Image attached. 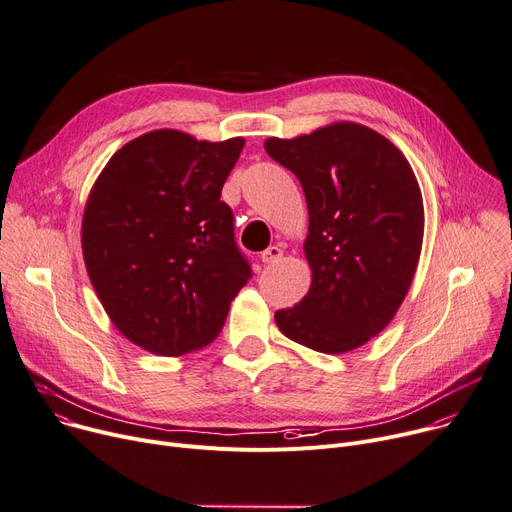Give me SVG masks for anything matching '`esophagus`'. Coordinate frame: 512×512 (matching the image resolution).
I'll list each match as a JSON object with an SVG mask.
<instances>
[{
	"instance_id": "obj_1",
	"label": "esophagus",
	"mask_w": 512,
	"mask_h": 512,
	"mask_svg": "<svg viewBox=\"0 0 512 512\" xmlns=\"http://www.w3.org/2000/svg\"><path fill=\"white\" fill-rule=\"evenodd\" d=\"M283 258V250L279 248V246H270V248H266L262 254H260V260L264 262V264H277L279 260Z\"/></svg>"
}]
</instances>
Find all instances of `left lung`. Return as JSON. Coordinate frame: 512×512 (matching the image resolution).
Instances as JSON below:
<instances>
[{
	"instance_id": "1",
	"label": "left lung",
	"mask_w": 512,
	"mask_h": 512,
	"mask_svg": "<svg viewBox=\"0 0 512 512\" xmlns=\"http://www.w3.org/2000/svg\"><path fill=\"white\" fill-rule=\"evenodd\" d=\"M305 192L311 287L274 313L279 330L338 355L377 336L400 309L418 266L424 207L404 153L377 131L336 123L264 143Z\"/></svg>"
}]
</instances>
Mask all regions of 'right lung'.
<instances>
[{
	"label": "right lung",
	"instance_id": "add662e5",
	"mask_svg": "<svg viewBox=\"0 0 512 512\" xmlns=\"http://www.w3.org/2000/svg\"><path fill=\"white\" fill-rule=\"evenodd\" d=\"M244 149L160 129L116 151L84 211L82 250L112 324L137 346L180 357L221 332L252 268L221 188Z\"/></svg>",
	"mask_w": 512,
	"mask_h": 512
}]
</instances>
